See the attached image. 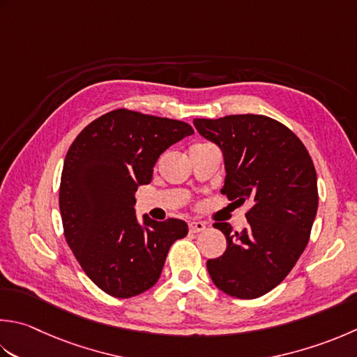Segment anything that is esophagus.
I'll return each mask as SVG.
<instances>
[{"label":"esophagus","mask_w":357,"mask_h":357,"mask_svg":"<svg viewBox=\"0 0 357 357\" xmlns=\"http://www.w3.org/2000/svg\"><path fill=\"white\" fill-rule=\"evenodd\" d=\"M188 229H190V232H193V234L202 232V230L206 229V222L204 221H190L188 222Z\"/></svg>","instance_id":"obj_1"}]
</instances>
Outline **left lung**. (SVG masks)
Returning a JSON list of instances; mask_svg holds the SVG:
<instances>
[{"label": "left lung", "mask_w": 357, "mask_h": 357, "mask_svg": "<svg viewBox=\"0 0 357 357\" xmlns=\"http://www.w3.org/2000/svg\"><path fill=\"white\" fill-rule=\"evenodd\" d=\"M195 127L222 150L221 193L249 202L241 232L215 222L225 254L207 260L215 286L236 298H257L280 284L308 244L317 213V174L303 142L282 122L261 114L195 119Z\"/></svg>", "instance_id": "left-lung-1"}]
</instances>
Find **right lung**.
<instances>
[{"label": "right lung", "mask_w": 357, "mask_h": 357, "mask_svg": "<svg viewBox=\"0 0 357 357\" xmlns=\"http://www.w3.org/2000/svg\"><path fill=\"white\" fill-rule=\"evenodd\" d=\"M190 125L119 108L97 117L74 139L60 181V213L68 246L102 291L130 298L159 280L172 244L184 238L183 220L135 213V192L149 184L158 158Z\"/></svg>", "instance_id": "add662e5"}]
</instances>
